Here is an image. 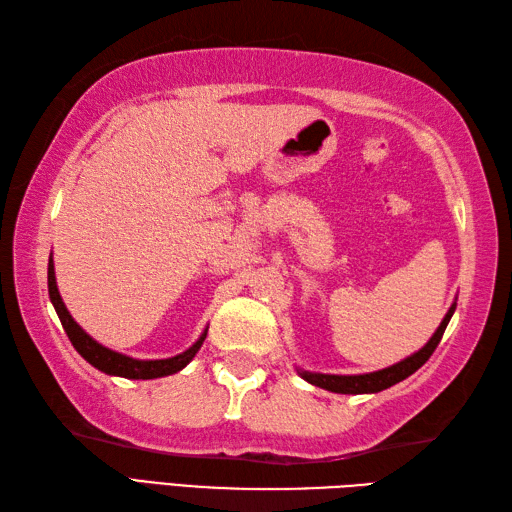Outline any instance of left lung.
I'll use <instances>...</instances> for the list:
<instances>
[{"instance_id":"obj_1","label":"left lung","mask_w":512,"mask_h":512,"mask_svg":"<svg viewBox=\"0 0 512 512\" xmlns=\"http://www.w3.org/2000/svg\"><path fill=\"white\" fill-rule=\"evenodd\" d=\"M455 306L458 303L453 301V306L449 308V312L444 314V319L440 323V328L433 332V336L429 339V343L422 347V350L413 352L411 356L402 358L400 363L385 367V369H378V372H369V374H354V376H341V374H319V372H306V369H297L299 376L303 380H308L310 385L314 387H321V389H328L334 391V394H376V391H383L391 385L400 383V380H405L407 376H411L413 372H418V369L429 361V356L436 352V347L442 339L444 330H447V325L453 317Z\"/></svg>"}]
</instances>
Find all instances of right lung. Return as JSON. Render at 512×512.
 I'll use <instances>...</instances> for the list:
<instances>
[{
	"mask_svg": "<svg viewBox=\"0 0 512 512\" xmlns=\"http://www.w3.org/2000/svg\"><path fill=\"white\" fill-rule=\"evenodd\" d=\"M48 292H50L52 306H54V310H57L63 330H65V334H68V339L74 345V350L79 352L90 365H94L96 369H101V372L110 374V376H123V378H134V380H149V378H162V376L176 374V372H180V369L187 367L191 363V358L198 354V350H200L204 339H206V330H209V328H206L200 334V339L195 341L189 347V350H184L178 356L158 358V361H138V358L125 356L121 352L110 350V347L96 343L92 336L72 319V314L68 312V308H65V303H63V299L59 295L57 277H54L52 255L48 259Z\"/></svg>",
	"mask_w": 512,
	"mask_h": 512,
	"instance_id": "right-lung-1",
	"label": "right lung"
}]
</instances>
